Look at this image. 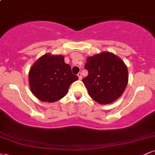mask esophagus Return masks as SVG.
<instances>
[{
  "label": "esophagus",
  "mask_w": 155,
  "mask_h": 155,
  "mask_svg": "<svg viewBox=\"0 0 155 155\" xmlns=\"http://www.w3.org/2000/svg\"><path fill=\"white\" fill-rule=\"evenodd\" d=\"M77 76H78V77H79V79L80 80L82 79V76H81V72H79V74H77Z\"/></svg>",
  "instance_id": "1"
}]
</instances>
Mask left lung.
Listing matches in <instances>:
<instances>
[{
  "label": "left lung",
  "instance_id": "left-lung-1",
  "mask_svg": "<svg viewBox=\"0 0 155 155\" xmlns=\"http://www.w3.org/2000/svg\"><path fill=\"white\" fill-rule=\"evenodd\" d=\"M88 71L82 81L89 95L101 104L114 102L122 95L128 81L127 68L120 58L103 52L90 57L84 65Z\"/></svg>",
  "mask_w": 155,
  "mask_h": 155
}]
</instances>
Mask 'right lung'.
<instances>
[{
  "mask_svg": "<svg viewBox=\"0 0 155 155\" xmlns=\"http://www.w3.org/2000/svg\"><path fill=\"white\" fill-rule=\"evenodd\" d=\"M29 83L33 94L40 101L52 103L67 94L69 87L79 79L62 55L42 56L30 70Z\"/></svg>",
  "mask_w": 155,
  "mask_h": 155,
  "instance_id": "1",
  "label": "right lung"
}]
</instances>
